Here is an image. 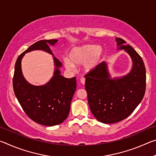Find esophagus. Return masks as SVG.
<instances>
[{
  "mask_svg": "<svg viewBox=\"0 0 156 156\" xmlns=\"http://www.w3.org/2000/svg\"><path fill=\"white\" fill-rule=\"evenodd\" d=\"M80 83L83 84L85 83V78H84V77H81L80 78Z\"/></svg>",
  "mask_w": 156,
  "mask_h": 156,
  "instance_id": "34e87169",
  "label": "esophagus"
}]
</instances>
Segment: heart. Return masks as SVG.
<instances>
[{
    "label": "heart",
    "mask_w": 156,
    "mask_h": 156,
    "mask_svg": "<svg viewBox=\"0 0 156 156\" xmlns=\"http://www.w3.org/2000/svg\"><path fill=\"white\" fill-rule=\"evenodd\" d=\"M102 49L100 47L95 44L73 47L69 53V58L65 59V67L69 70L74 68V65H84V69L87 72L93 70L100 62Z\"/></svg>",
    "instance_id": "heart-1"
}]
</instances>
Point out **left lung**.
Here are the masks:
<instances>
[{
    "label": "left lung",
    "mask_w": 156,
    "mask_h": 156,
    "mask_svg": "<svg viewBox=\"0 0 156 156\" xmlns=\"http://www.w3.org/2000/svg\"><path fill=\"white\" fill-rule=\"evenodd\" d=\"M118 49L130 55L133 67L127 75L112 79L105 62L84 76L89 108L102 123L112 124L125 119L140 103L146 90V69L140 56L125 41L116 37Z\"/></svg>",
    "instance_id": "1"
}]
</instances>
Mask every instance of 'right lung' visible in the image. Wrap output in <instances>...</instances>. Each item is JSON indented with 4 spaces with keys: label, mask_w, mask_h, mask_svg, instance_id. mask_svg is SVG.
Listing matches in <instances>:
<instances>
[{
    "label": "right lung",
    "mask_w": 156,
    "mask_h": 156,
    "mask_svg": "<svg viewBox=\"0 0 156 156\" xmlns=\"http://www.w3.org/2000/svg\"><path fill=\"white\" fill-rule=\"evenodd\" d=\"M58 40L38 41L18 57L13 77L15 96L23 111L31 120L44 126H54L64 122L70 111V105L76 89V77L66 78L60 75V62L54 57L56 69L53 78L43 86H34L25 80L21 70V60L25 53L41 49L52 51L50 44L54 45Z\"/></svg>",
    "instance_id": "right-lung-1"
}]
</instances>
